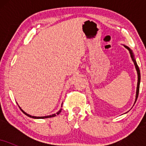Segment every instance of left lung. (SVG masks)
Wrapping results in <instances>:
<instances>
[{
	"instance_id": "left-lung-1",
	"label": "left lung",
	"mask_w": 146,
	"mask_h": 146,
	"mask_svg": "<svg viewBox=\"0 0 146 146\" xmlns=\"http://www.w3.org/2000/svg\"><path fill=\"white\" fill-rule=\"evenodd\" d=\"M124 46L125 48H127V49L128 50L129 52H130V56H131L132 58V61H133L134 64H135V68H136L137 69V74H138V82H137V93H136V100H135V102H136L137 100V98H138V95H139V86H140V80H141V74H140V70L139 68V66L138 65H137V64L136 62V60H135V58H134V55L133 53H132V52L131 51V49H130V48L128 47L127 46Z\"/></svg>"
}]
</instances>
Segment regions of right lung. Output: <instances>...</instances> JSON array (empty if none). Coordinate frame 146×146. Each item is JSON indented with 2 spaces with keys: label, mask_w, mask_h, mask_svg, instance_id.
Segmentation results:
<instances>
[{
  "label": "right lung",
  "mask_w": 146,
  "mask_h": 146,
  "mask_svg": "<svg viewBox=\"0 0 146 146\" xmlns=\"http://www.w3.org/2000/svg\"><path fill=\"white\" fill-rule=\"evenodd\" d=\"M19 108H21V110H22V112H23V113H24L25 115H26L27 116H28V117H31V118H33V119H44V118H49V117H53L56 116V115H59V114H60V113H61V111H62V109H60V110H59V111L58 112V113H56V114H53V115H48V116H45V117H34V116H31V115H29V114H27V113H25V111H23V110L21 109V107H19Z\"/></svg>",
  "instance_id": "right-lung-1"
}]
</instances>
